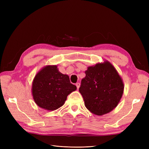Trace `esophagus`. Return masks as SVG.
Segmentation results:
<instances>
[{
  "label": "esophagus",
  "mask_w": 149,
  "mask_h": 149,
  "mask_svg": "<svg viewBox=\"0 0 149 149\" xmlns=\"http://www.w3.org/2000/svg\"><path fill=\"white\" fill-rule=\"evenodd\" d=\"M76 87H77V89H78L79 88V87H80V83H76Z\"/></svg>",
  "instance_id": "obj_1"
}]
</instances>
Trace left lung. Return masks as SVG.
<instances>
[{
  "label": "left lung",
  "instance_id": "left-lung-1",
  "mask_svg": "<svg viewBox=\"0 0 149 149\" xmlns=\"http://www.w3.org/2000/svg\"><path fill=\"white\" fill-rule=\"evenodd\" d=\"M79 89L86 107L102 116L113 110L124 92V83L115 68L108 61L89 66Z\"/></svg>",
  "mask_w": 149,
  "mask_h": 149
}]
</instances>
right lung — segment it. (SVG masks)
Listing matches in <instances>:
<instances>
[{"mask_svg":"<svg viewBox=\"0 0 149 149\" xmlns=\"http://www.w3.org/2000/svg\"><path fill=\"white\" fill-rule=\"evenodd\" d=\"M76 89V86L70 83L69 76L60 73L56 65H48L35 75L31 92L40 107L54 111L63 105L68 95Z\"/></svg>","mask_w":149,"mask_h":149,"instance_id":"obj_1","label":"right lung"}]
</instances>
